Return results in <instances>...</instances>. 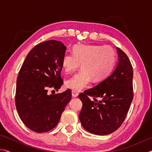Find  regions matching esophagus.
<instances>
[{
    "mask_svg": "<svg viewBox=\"0 0 152 152\" xmlns=\"http://www.w3.org/2000/svg\"><path fill=\"white\" fill-rule=\"evenodd\" d=\"M72 95L73 97H77L78 96V93L77 92L75 91H72Z\"/></svg>",
    "mask_w": 152,
    "mask_h": 152,
    "instance_id": "obj_1",
    "label": "esophagus"
}]
</instances>
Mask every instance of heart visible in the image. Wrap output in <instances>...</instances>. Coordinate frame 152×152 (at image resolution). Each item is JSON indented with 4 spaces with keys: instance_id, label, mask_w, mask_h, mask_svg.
Returning <instances> with one entry per match:
<instances>
[{
    "instance_id": "b5f03b06",
    "label": "heart",
    "mask_w": 152,
    "mask_h": 152,
    "mask_svg": "<svg viewBox=\"0 0 152 152\" xmlns=\"http://www.w3.org/2000/svg\"><path fill=\"white\" fill-rule=\"evenodd\" d=\"M116 51L109 45L80 44L74 46L72 53L64 54L61 65L66 73L78 68L81 70L66 82V86L80 92L89 85L91 80L101 82L107 78L114 68Z\"/></svg>"
}]
</instances>
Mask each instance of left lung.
I'll return each instance as SVG.
<instances>
[{"mask_svg": "<svg viewBox=\"0 0 152 152\" xmlns=\"http://www.w3.org/2000/svg\"><path fill=\"white\" fill-rule=\"evenodd\" d=\"M117 51L119 62L112 73L78 95L82 102L79 119L84 129L95 135H108L119 129L133 101L132 64L124 51L118 48Z\"/></svg>", "mask_w": 152, "mask_h": 152, "instance_id": "left-lung-1", "label": "left lung"}]
</instances>
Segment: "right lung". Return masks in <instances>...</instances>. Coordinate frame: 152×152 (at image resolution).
<instances>
[{
	"instance_id": "add662e5",
	"label": "right lung",
	"mask_w": 152,
	"mask_h": 152,
	"mask_svg": "<svg viewBox=\"0 0 152 152\" xmlns=\"http://www.w3.org/2000/svg\"><path fill=\"white\" fill-rule=\"evenodd\" d=\"M66 47L61 42L50 40L35 45L28 53L17 79L15 105L23 123L37 133L54 128L72 99L70 89L60 94L63 84L61 60Z\"/></svg>"
}]
</instances>
